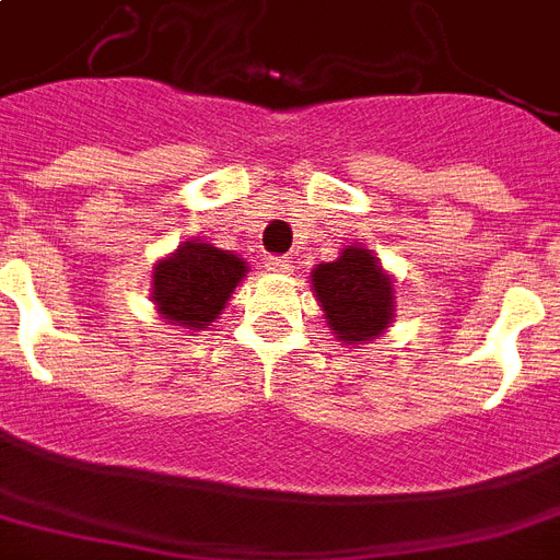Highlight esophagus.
I'll return each instance as SVG.
<instances>
[{
  "instance_id": "34e87169",
  "label": "esophagus",
  "mask_w": 560,
  "mask_h": 560,
  "mask_svg": "<svg viewBox=\"0 0 560 560\" xmlns=\"http://www.w3.org/2000/svg\"><path fill=\"white\" fill-rule=\"evenodd\" d=\"M267 270L276 272V276H284V272H290V258H281V255H276V258H267V264H264Z\"/></svg>"
}]
</instances>
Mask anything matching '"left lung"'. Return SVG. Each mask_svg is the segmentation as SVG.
Listing matches in <instances>:
<instances>
[{"label": "left lung", "mask_w": 560, "mask_h": 560, "mask_svg": "<svg viewBox=\"0 0 560 560\" xmlns=\"http://www.w3.org/2000/svg\"><path fill=\"white\" fill-rule=\"evenodd\" d=\"M311 290L342 346L377 340L395 323V281L366 246H346L311 270Z\"/></svg>", "instance_id": "obj_1"}]
</instances>
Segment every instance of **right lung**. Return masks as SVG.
<instances>
[{
    "mask_svg": "<svg viewBox=\"0 0 560 560\" xmlns=\"http://www.w3.org/2000/svg\"><path fill=\"white\" fill-rule=\"evenodd\" d=\"M246 272L249 264L241 255L206 241H186L153 264L151 302L160 319L174 328L202 331L218 319Z\"/></svg>",
    "mask_w": 560,
    "mask_h": 560,
    "instance_id": "right-lung-1",
    "label": "right lung"
}]
</instances>
